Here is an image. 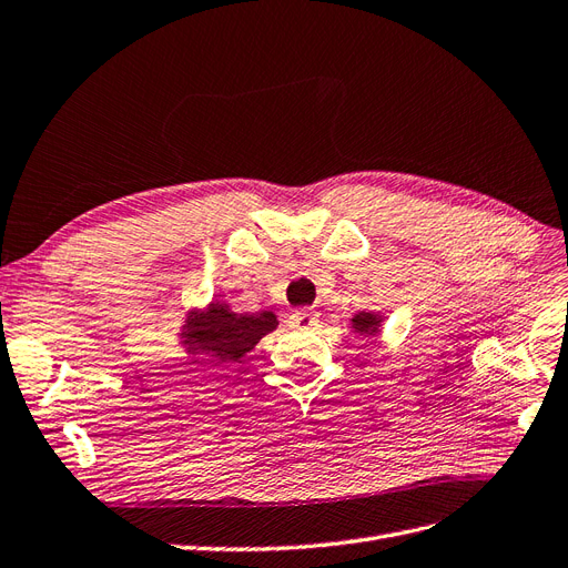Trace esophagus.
<instances>
[{"label": "esophagus", "instance_id": "obj_1", "mask_svg": "<svg viewBox=\"0 0 568 568\" xmlns=\"http://www.w3.org/2000/svg\"><path fill=\"white\" fill-rule=\"evenodd\" d=\"M320 320V313L313 311V307H298V311H294L288 315V324L294 326V329H311V326H315Z\"/></svg>", "mask_w": 568, "mask_h": 568}]
</instances>
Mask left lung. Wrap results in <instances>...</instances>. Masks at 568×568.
<instances>
[{
  "label": "left lung",
  "mask_w": 568,
  "mask_h": 568,
  "mask_svg": "<svg viewBox=\"0 0 568 568\" xmlns=\"http://www.w3.org/2000/svg\"><path fill=\"white\" fill-rule=\"evenodd\" d=\"M379 322H382L379 315L359 313V315L353 317V329L357 334H376V329H379Z\"/></svg>",
  "instance_id": "8db88e82"
}]
</instances>
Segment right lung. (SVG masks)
Listing matches in <instances>:
<instances>
[{"mask_svg":"<svg viewBox=\"0 0 568 568\" xmlns=\"http://www.w3.org/2000/svg\"><path fill=\"white\" fill-rule=\"evenodd\" d=\"M274 326H277V317L267 311L236 315L230 311V305L211 303L205 313L186 317L182 338L189 351L213 355L220 363H239Z\"/></svg>","mask_w":568,"mask_h":568,"instance_id":"right-lung-1","label":"right lung"}]
</instances>
